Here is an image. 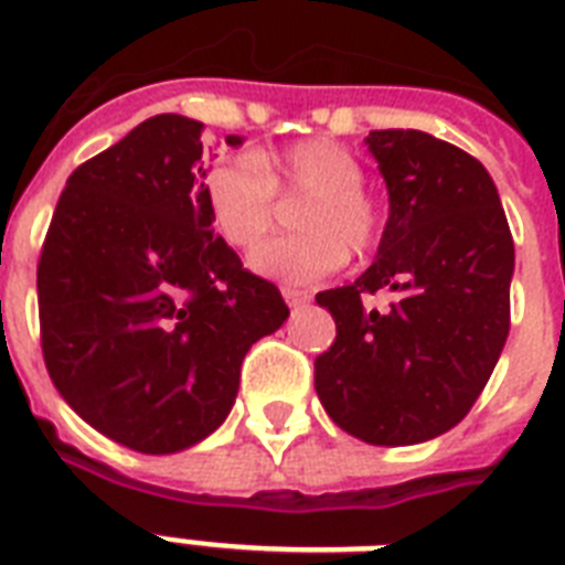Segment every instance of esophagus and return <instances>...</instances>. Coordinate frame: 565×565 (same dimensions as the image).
Instances as JSON below:
<instances>
[{"label":"esophagus","instance_id":"34e87169","mask_svg":"<svg viewBox=\"0 0 565 565\" xmlns=\"http://www.w3.org/2000/svg\"><path fill=\"white\" fill-rule=\"evenodd\" d=\"M281 296H284V301L290 305V308H296V305H305V301L310 299L308 292L296 290V287H281Z\"/></svg>","mask_w":565,"mask_h":565}]
</instances>
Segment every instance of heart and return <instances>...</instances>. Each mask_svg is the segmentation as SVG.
I'll return each instance as SVG.
<instances>
[{"mask_svg": "<svg viewBox=\"0 0 565 565\" xmlns=\"http://www.w3.org/2000/svg\"><path fill=\"white\" fill-rule=\"evenodd\" d=\"M363 167L334 140H301L284 152L225 158L204 175L213 228L231 248L248 252L269 237L281 199H308L292 228L252 255V269L287 284H317L345 260H363L381 239V211L363 190Z\"/></svg>", "mask_w": 565, "mask_h": 565, "instance_id": "heart-1", "label": "heart"}]
</instances>
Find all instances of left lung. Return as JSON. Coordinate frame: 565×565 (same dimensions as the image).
Instances as JSON below:
<instances>
[{
  "instance_id": "1",
  "label": "left lung",
  "mask_w": 565,
  "mask_h": 565,
  "mask_svg": "<svg viewBox=\"0 0 565 565\" xmlns=\"http://www.w3.org/2000/svg\"><path fill=\"white\" fill-rule=\"evenodd\" d=\"M390 193L372 266L319 292L337 340L317 358L319 402L352 437L413 446L455 428L510 331L513 237L499 190L463 149L413 128L370 131ZM390 289L384 315L362 299Z\"/></svg>"
}]
</instances>
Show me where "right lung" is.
<instances>
[{
	"instance_id": "obj_1",
	"label": "right lung",
	"mask_w": 565,
	"mask_h": 565,
	"mask_svg": "<svg viewBox=\"0 0 565 565\" xmlns=\"http://www.w3.org/2000/svg\"><path fill=\"white\" fill-rule=\"evenodd\" d=\"M202 131L158 114L84 161L38 264L52 384L87 425L143 455L220 428L252 343L290 317L278 287L213 234Z\"/></svg>"
}]
</instances>
